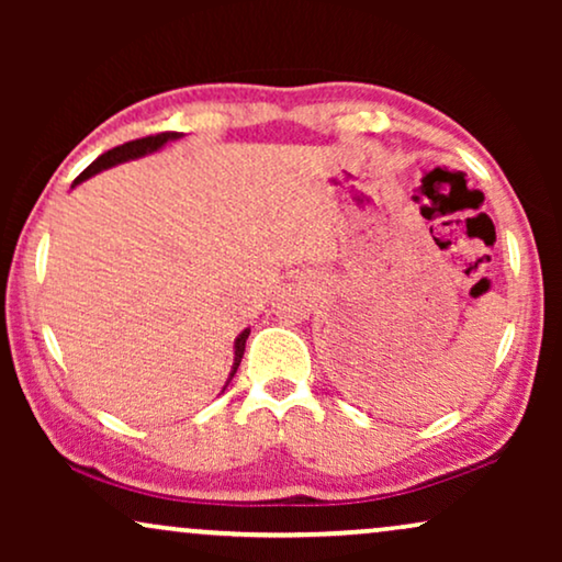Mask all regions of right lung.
<instances>
[{
	"label": "right lung",
	"mask_w": 562,
	"mask_h": 562,
	"mask_svg": "<svg viewBox=\"0 0 562 562\" xmlns=\"http://www.w3.org/2000/svg\"><path fill=\"white\" fill-rule=\"evenodd\" d=\"M181 133H160V135H150V137H143V140H133V143H125V145H120V148H112V150H106L104 156H99L94 164H91L87 171H83L79 179L74 181V187H79V183H83L87 179H91V176H97V173H102V171H106V168H112V166H120V164H127V160H135V158H143V156H150V153H158L160 148H164L166 143H171V140H181ZM248 335H250V329H243L240 335L235 337V358H233V368H229V375H227V381H225V389H227V383L233 381V375L237 373V366H240V360H243V352H245V340H248ZM222 389V391H225Z\"/></svg>",
	"instance_id": "1"
}]
</instances>
